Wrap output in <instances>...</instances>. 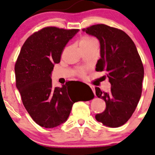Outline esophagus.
Returning a JSON list of instances; mask_svg holds the SVG:
<instances>
[{
  "instance_id": "1",
  "label": "esophagus",
  "mask_w": 155,
  "mask_h": 155,
  "mask_svg": "<svg viewBox=\"0 0 155 155\" xmlns=\"http://www.w3.org/2000/svg\"><path fill=\"white\" fill-rule=\"evenodd\" d=\"M91 88L92 89V91H93L94 94H95V88H94V86H91Z\"/></svg>"
}]
</instances>
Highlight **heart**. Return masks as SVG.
Wrapping results in <instances>:
<instances>
[{
    "instance_id": "obj_1",
    "label": "heart",
    "mask_w": 155,
    "mask_h": 155,
    "mask_svg": "<svg viewBox=\"0 0 155 155\" xmlns=\"http://www.w3.org/2000/svg\"><path fill=\"white\" fill-rule=\"evenodd\" d=\"M97 41V40L94 38L90 37V36H83L81 39L79 41V44L80 46L82 47V46H86V45H88L91 43L95 42Z\"/></svg>"
}]
</instances>
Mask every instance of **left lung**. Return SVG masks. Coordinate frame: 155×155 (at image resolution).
Returning a JSON list of instances; mask_svg holds the SVG:
<instances>
[{
	"instance_id": "obj_1",
	"label": "left lung",
	"mask_w": 155,
	"mask_h": 155,
	"mask_svg": "<svg viewBox=\"0 0 155 155\" xmlns=\"http://www.w3.org/2000/svg\"><path fill=\"white\" fill-rule=\"evenodd\" d=\"M83 32L95 36L100 44V58L97 71H105L110 83L109 92L96 87V95L106 103L97 121L109 127L124 124L136 108L142 92L144 69L136 46L126 33L104 24L83 28Z\"/></svg>"
}]
</instances>
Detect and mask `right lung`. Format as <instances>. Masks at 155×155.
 I'll return each mask as SVG.
<instances>
[{
	"mask_svg": "<svg viewBox=\"0 0 155 155\" xmlns=\"http://www.w3.org/2000/svg\"><path fill=\"white\" fill-rule=\"evenodd\" d=\"M79 31L47 27L34 33L22 45L15 64L16 86L22 103L39 126L53 128L68 119L73 104L94 97L89 86L83 96L74 94L67 83L53 87L51 74L64 48Z\"/></svg>",
	"mask_w": 155,
	"mask_h": 155,
	"instance_id": "right-lung-1",
	"label": "right lung"
}]
</instances>
